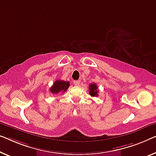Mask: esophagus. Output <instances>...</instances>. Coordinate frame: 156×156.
I'll list each match as a JSON object with an SVG mask.
<instances>
[{
	"mask_svg": "<svg viewBox=\"0 0 156 156\" xmlns=\"http://www.w3.org/2000/svg\"><path fill=\"white\" fill-rule=\"evenodd\" d=\"M80 80H74L73 81V83H74V85H76V86H78V85H80Z\"/></svg>",
	"mask_w": 156,
	"mask_h": 156,
	"instance_id": "esophagus-1",
	"label": "esophagus"
}]
</instances>
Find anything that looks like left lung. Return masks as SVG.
<instances>
[{"label": "left lung", "mask_w": 156, "mask_h": 156, "mask_svg": "<svg viewBox=\"0 0 156 156\" xmlns=\"http://www.w3.org/2000/svg\"><path fill=\"white\" fill-rule=\"evenodd\" d=\"M98 87L97 85L95 83H91L89 85V94L91 95L92 97L98 96Z\"/></svg>", "instance_id": "8db88e82"}]
</instances>
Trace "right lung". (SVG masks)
Instances as JSON below:
<instances>
[{"mask_svg": "<svg viewBox=\"0 0 156 156\" xmlns=\"http://www.w3.org/2000/svg\"><path fill=\"white\" fill-rule=\"evenodd\" d=\"M70 86L69 82L64 80H56L50 87V91L52 94H58L59 92H64Z\"/></svg>", "mask_w": 156, "mask_h": 156, "instance_id": "right-lung-1", "label": "right lung"}]
</instances>
